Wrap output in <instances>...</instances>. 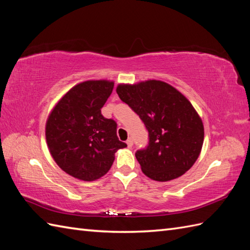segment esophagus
I'll return each instance as SVG.
<instances>
[{
  "label": "esophagus",
  "instance_id": "esophagus-1",
  "mask_svg": "<svg viewBox=\"0 0 250 250\" xmlns=\"http://www.w3.org/2000/svg\"><path fill=\"white\" fill-rule=\"evenodd\" d=\"M126 145H127V147H129V148H131V147L133 146V139H132V137H129V138H127Z\"/></svg>",
  "mask_w": 250,
  "mask_h": 250
}]
</instances>
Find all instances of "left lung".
<instances>
[{
	"label": "left lung",
	"mask_w": 250,
	"mask_h": 250,
	"mask_svg": "<svg viewBox=\"0 0 250 250\" xmlns=\"http://www.w3.org/2000/svg\"><path fill=\"white\" fill-rule=\"evenodd\" d=\"M116 91L148 131V146L135 153L145 175L164 182L188 171L198 159L205 137L202 120L188 99L156 80L120 84Z\"/></svg>",
	"instance_id": "obj_1"
}]
</instances>
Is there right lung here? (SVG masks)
Returning a JSON list of instances; mask_svg holds the SVG:
<instances>
[{"mask_svg":"<svg viewBox=\"0 0 250 250\" xmlns=\"http://www.w3.org/2000/svg\"><path fill=\"white\" fill-rule=\"evenodd\" d=\"M114 83L86 81L69 90L51 112L45 138L52 158L62 169L83 181H94L109 170L115 152L126 147L119 141L117 124L101 108Z\"/></svg>","mask_w":250,"mask_h":250,"instance_id":"1","label":"right lung"}]
</instances>
